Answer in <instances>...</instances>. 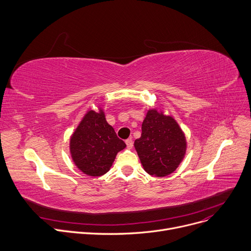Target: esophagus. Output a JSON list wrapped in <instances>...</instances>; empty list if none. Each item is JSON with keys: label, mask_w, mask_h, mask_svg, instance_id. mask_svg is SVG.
<instances>
[{"label": "esophagus", "mask_w": 251, "mask_h": 251, "mask_svg": "<svg viewBox=\"0 0 251 251\" xmlns=\"http://www.w3.org/2000/svg\"><path fill=\"white\" fill-rule=\"evenodd\" d=\"M125 143H126V145H127V147H128L129 149L132 148V146H133V141H132V139H127V140L125 141Z\"/></svg>", "instance_id": "obj_1"}]
</instances>
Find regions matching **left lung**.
I'll use <instances>...</instances> for the list:
<instances>
[{"instance_id": "1", "label": "left lung", "mask_w": 251, "mask_h": 251, "mask_svg": "<svg viewBox=\"0 0 251 251\" xmlns=\"http://www.w3.org/2000/svg\"><path fill=\"white\" fill-rule=\"evenodd\" d=\"M141 137L134 141L143 170L163 177L173 174L186 156L187 138L173 116L151 108L142 122Z\"/></svg>"}]
</instances>
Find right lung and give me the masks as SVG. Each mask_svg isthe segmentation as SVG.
<instances>
[{
  "label": "right lung",
  "mask_w": 251,
  "mask_h": 251,
  "mask_svg": "<svg viewBox=\"0 0 251 251\" xmlns=\"http://www.w3.org/2000/svg\"><path fill=\"white\" fill-rule=\"evenodd\" d=\"M126 147L108 124L105 112L88 110L70 139L71 157L76 168L90 176H101L108 173L117 153Z\"/></svg>",
  "instance_id": "right-lung-1"
}]
</instances>
